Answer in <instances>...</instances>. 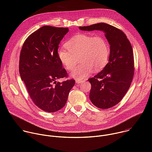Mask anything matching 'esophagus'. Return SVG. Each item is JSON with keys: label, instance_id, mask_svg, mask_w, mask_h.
<instances>
[{"label": "esophagus", "instance_id": "obj_1", "mask_svg": "<svg viewBox=\"0 0 152 152\" xmlns=\"http://www.w3.org/2000/svg\"><path fill=\"white\" fill-rule=\"evenodd\" d=\"M83 82H84V80H76V83H82Z\"/></svg>", "mask_w": 152, "mask_h": 152}]
</instances>
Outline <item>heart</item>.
<instances>
[{"mask_svg": "<svg viewBox=\"0 0 152 152\" xmlns=\"http://www.w3.org/2000/svg\"><path fill=\"white\" fill-rule=\"evenodd\" d=\"M65 45L68 49H58V56L67 70L73 69L78 58L80 64L70 73L76 80L85 79L93 71L100 72L109 60L110 46L103 35L77 34L71 37Z\"/></svg>", "mask_w": 152, "mask_h": 152, "instance_id": "obj_1", "label": "heart"}]
</instances>
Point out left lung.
I'll return each instance as SVG.
<instances>
[{"label": "left lung", "instance_id": "obj_1", "mask_svg": "<svg viewBox=\"0 0 152 152\" xmlns=\"http://www.w3.org/2000/svg\"><path fill=\"white\" fill-rule=\"evenodd\" d=\"M82 31H102L110 45L109 61L104 69L88 79L91 88L90 99L100 109H108L118 104L131 85L134 75L132 45L120 29L104 23L79 27Z\"/></svg>", "mask_w": 152, "mask_h": 152}]
</instances>
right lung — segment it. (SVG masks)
I'll return each instance as SVG.
<instances>
[{
	"label": "right lung",
	"instance_id": "1",
	"mask_svg": "<svg viewBox=\"0 0 152 152\" xmlns=\"http://www.w3.org/2000/svg\"><path fill=\"white\" fill-rule=\"evenodd\" d=\"M69 28L45 26L31 34L20 52L19 73L34 104L42 111L54 113L66 104L74 79L67 77L57 51L59 42Z\"/></svg>",
	"mask_w": 152,
	"mask_h": 152
}]
</instances>
